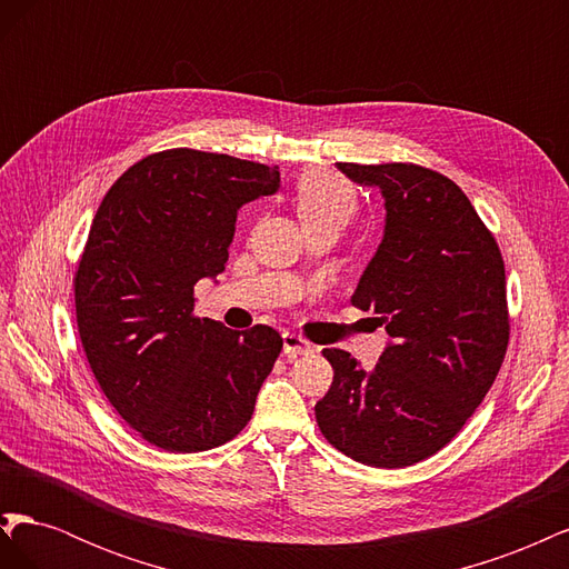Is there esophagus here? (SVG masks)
I'll use <instances>...</instances> for the list:
<instances>
[{"label":"esophagus","mask_w":569,"mask_h":569,"mask_svg":"<svg viewBox=\"0 0 569 569\" xmlns=\"http://www.w3.org/2000/svg\"><path fill=\"white\" fill-rule=\"evenodd\" d=\"M311 351H313V347H311V343H308L303 337H299V335H295V332H284V335H282V353H284L287 358L306 356V353H311Z\"/></svg>","instance_id":"34e87169"}]
</instances>
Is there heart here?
I'll return each mask as SVG.
<instances>
[{
  "label": "heart",
  "mask_w": 569,
  "mask_h": 569,
  "mask_svg": "<svg viewBox=\"0 0 569 569\" xmlns=\"http://www.w3.org/2000/svg\"><path fill=\"white\" fill-rule=\"evenodd\" d=\"M356 192L353 187L327 170H311L301 176L297 184V211L303 226L311 222L332 220L337 226H347L356 213Z\"/></svg>",
  "instance_id": "1"
}]
</instances>
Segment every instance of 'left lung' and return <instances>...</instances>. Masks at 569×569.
Here are the masks:
<instances>
[{
    "label": "left lung",
    "mask_w": 569,
    "mask_h": 569,
    "mask_svg": "<svg viewBox=\"0 0 569 569\" xmlns=\"http://www.w3.org/2000/svg\"><path fill=\"white\" fill-rule=\"evenodd\" d=\"M380 189L385 232L351 306L389 335L375 368L325 349L335 380L316 403L325 439L372 468L435 456L485 401L508 349L506 268L462 189L412 163H337Z\"/></svg>",
    "instance_id": "1"
}]
</instances>
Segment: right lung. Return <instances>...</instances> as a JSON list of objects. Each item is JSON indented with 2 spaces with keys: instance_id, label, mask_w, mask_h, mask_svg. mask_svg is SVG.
I'll use <instances>...</instances> for the list:
<instances>
[{
  "instance_id": "1",
  "label": "right lung",
  "mask_w": 569,
  "mask_h": 569,
  "mask_svg": "<svg viewBox=\"0 0 569 569\" xmlns=\"http://www.w3.org/2000/svg\"><path fill=\"white\" fill-rule=\"evenodd\" d=\"M280 189L278 166L170 149L128 168L101 201L76 272V316L101 391L132 429L170 453L242 432L282 349L194 318V284L226 270L237 213Z\"/></svg>"
}]
</instances>
